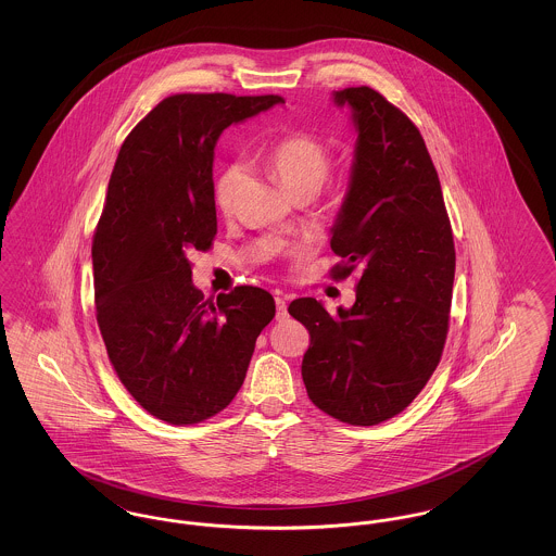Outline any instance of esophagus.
I'll return each instance as SVG.
<instances>
[{"mask_svg": "<svg viewBox=\"0 0 556 556\" xmlns=\"http://www.w3.org/2000/svg\"><path fill=\"white\" fill-rule=\"evenodd\" d=\"M275 306H277V320L288 318V302L283 295H275Z\"/></svg>", "mask_w": 556, "mask_h": 556, "instance_id": "esophagus-1", "label": "esophagus"}]
</instances>
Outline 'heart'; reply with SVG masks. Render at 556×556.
Segmentation results:
<instances>
[{"label":"heart","instance_id":"obj_1","mask_svg":"<svg viewBox=\"0 0 556 556\" xmlns=\"http://www.w3.org/2000/svg\"><path fill=\"white\" fill-rule=\"evenodd\" d=\"M265 166L270 177L291 195L317 193L331 173L333 156L329 146L313 132H290L277 139L265 156ZM243 184V166H229L216 184L214 200L218 211L229 214L236 208L239 189Z\"/></svg>","mask_w":556,"mask_h":556}]
</instances>
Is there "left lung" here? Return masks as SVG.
I'll return each mask as SVG.
<instances>
[{
  "label": "left lung",
  "instance_id": "obj_1",
  "mask_svg": "<svg viewBox=\"0 0 556 556\" xmlns=\"http://www.w3.org/2000/svg\"><path fill=\"white\" fill-rule=\"evenodd\" d=\"M350 106L356 150L331 250L333 279L361 275L352 308L333 318L315 298L290 315L311 333L308 397L342 424L402 413L442 358L454 283V239L438 170L415 123L370 87L333 93Z\"/></svg>",
  "mask_w": 556,
  "mask_h": 556
}]
</instances>
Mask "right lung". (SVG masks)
Segmentation results:
<instances>
[{
  "label": "right lung",
  "instance_id": "1",
  "mask_svg": "<svg viewBox=\"0 0 556 556\" xmlns=\"http://www.w3.org/2000/svg\"><path fill=\"white\" fill-rule=\"evenodd\" d=\"M281 102L170 96L127 135L110 175L91 245L96 317L118 379L166 424H200L229 406L275 317L273 295L254 286L204 300L187 256L216 236L220 132Z\"/></svg>",
  "mask_w": 556,
  "mask_h": 556
}]
</instances>
